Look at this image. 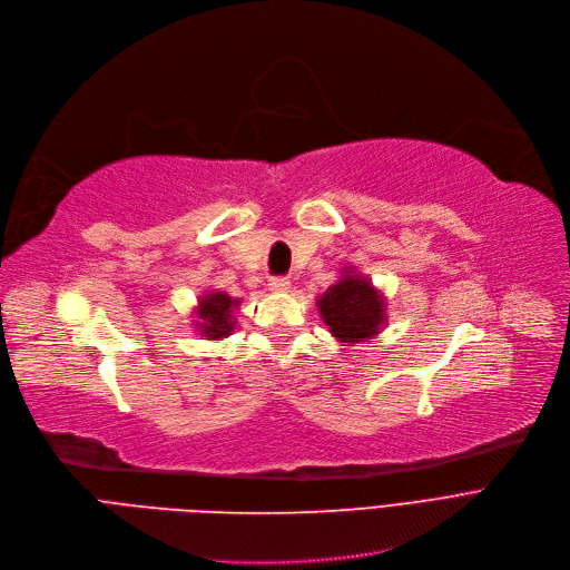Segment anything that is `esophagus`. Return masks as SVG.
I'll use <instances>...</instances> for the list:
<instances>
[{
	"mask_svg": "<svg viewBox=\"0 0 570 570\" xmlns=\"http://www.w3.org/2000/svg\"><path fill=\"white\" fill-rule=\"evenodd\" d=\"M268 287L274 289V292H287L289 289V278H285V276L268 278Z\"/></svg>",
	"mask_w": 570,
	"mask_h": 570,
	"instance_id": "obj_1",
	"label": "esophagus"
}]
</instances>
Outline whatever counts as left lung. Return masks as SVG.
<instances>
[{
	"label": "left lung",
	"instance_id": "left-lung-1",
	"mask_svg": "<svg viewBox=\"0 0 570 570\" xmlns=\"http://www.w3.org/2000/svg\"><path fill=\"white\" fill-rule=\"evenodd\" d=\"M320 315L341 343H360L381 332L385 322V302L364 276L345 271L343 278L324 292Z\"/></svg>",
	"mask_w": 570,
	"mask_h": 570
}]
</instances>
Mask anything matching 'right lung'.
<instances>
[{
  "mask_svg": "<svg viewBox=\"0 0 570 570\" xmlns=\"http://www.w3.org/2000/svg\"><path fill=\"white\" fill-rule=\"evenodd\" d=\"M238 306V299H232V296L215 292L202 296L197 315L202 320L199 332L208 338H223L229 336L234 330V320H232V308Z\"/></svg>",
  "mask_w": 570,
  "mask_h": 570,
  "instance_id": "1",
  "label": "right lung"
}]
</instances>
